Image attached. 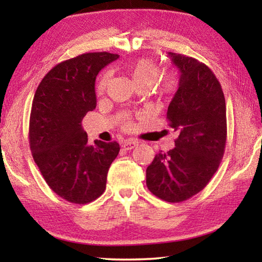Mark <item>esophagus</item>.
I'll use <instances>...</instances> for the list:
<instances>
[{
    "label": "esophagus",
    "mask_w": 262,
    "mask_h": 262,
    "mask_svg": "<svg viewBox=\"0 0 262 262\" xmlns=\"http://www.w3.org/2000/svg\"><path fill=\"white\" fill-rule=\"evenodd\" d=\"M137 145V142L134 141V140H127L126 142H123L122 144V148L125 150H132L134 149Z\"/></svg>",
    "instance_id": "34e87169"
}]
</instances>
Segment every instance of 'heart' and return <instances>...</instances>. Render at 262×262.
Here are the masks:
<instances>
[{"mask_svg": "<svg viewBox=\"0 0 262 262\" xmlns=\"http://www.w3.org/2000/svg\"><path fill=\"white\" fill-rule=\"evenodd\" d=\"M125 73L134 88L143 86L149 89L156 82L159 75L158 66L150 59H139L126 66ZM108 83V75H104L98 83V91L103 92ZM178 79L174 75H167L159 84L158 90L162 96L171 95L176 90Z\"/></svg>", "mask_w": 262, "mask_h": 262, "instance_id": "1", "label": "heart"}]
</instances>
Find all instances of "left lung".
<instances>
[{
	"mask_svg": "<svg viewBox=\"0 0 262 262\" xmlns=\"http://www.w3.org/2000/svg\"><path fill=\"white\" fill-rule=\"evenodd\" d=\"M180 73L167 107L176 147L159 152L147 167L150 192L167 202H181L200 192L215 174L227 141L224 94L214 73L194 57L168 52Z\"/></svg>",
	"mask_w": 262,
	"mask_h": 262,
	"instance_id": "8db88e82",
	"label": "left lung"
}]
</instances>
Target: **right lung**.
I'll use <instances>...</instances> for the list:
<instances>
[{
  "instance_id": "right-lung-1",
  "label": "right lung",
  "mask_w": 262,
  "mask_h": 262,
  "mask_svg": "<svg viewBox=\"0 0 262 262\" xmlns=\"http://www.w3.org/2000/svg\"><path fill=\"white\" fill-rule=\"evenodd\" d=\"M119 59L85 53L52 68L38 85L30 117V149L43 179L64 200L84 205L104 193L120 147L96 140L88 144L82 120L97 105L95 83L101 69Z\"/></svg>"
}]
</instances>
